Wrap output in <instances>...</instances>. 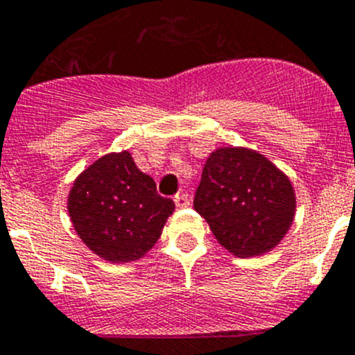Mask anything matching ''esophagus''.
<instances>
[{"instance_id": "esophagus-1", "label": "esophagus", "mask_w": 355, "mask_h": 355, "mask_svg": "<svg viewBox=\"0 0 355 355\" xmlns=\"http://www.w3.org/2000/svg\"><path fill=\"white\" fill-rule=\"evenodd\" d=\"M175 204H177V207L184 209V207H187L191 204V199H189L187 194H177L175 196Z\"/></svg>"}]
</instances>
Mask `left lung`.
Returning <instances> with one entry per match:
<instances>
[{"mask_svg": "<svg viewBox=\"0 0 355 355\" xmlns=\"http://www.w3.org/2000/svg\"><path fill=\"white\" fill-rule=\"evenodd\" d=\"M194 209L228 252L252 257L282 242L295 216L287 175L247 148H220L202 168Z\"/></svg>", "mask_w": 355, "mask_h": 355, "instance_id": "left-lung-1", "label": "left lung"}]
</instances>
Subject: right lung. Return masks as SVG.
I'll use <instances>...</instances> for the list:
<instances>
[{"label":"right lung","mask_w":355,"mask_h":355,"mask_svg":"<svg viewBox=\"0 0 355 355\" xmlns=\"http://www.w3.org/2000/svg\"><path fill=\"white\" fill-rule=\"evenodd\" d=\"M171 199L161 198L128 151L110 153L85 168L68 194L75 232L96 256L123 264L141 259L161 237Z\"/></svg>","instance_id":"obj_1"}]
</instances>
